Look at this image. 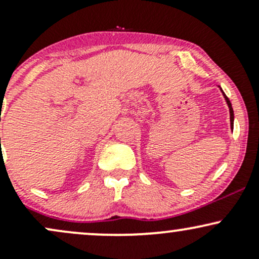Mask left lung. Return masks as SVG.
<instances>
[{"label": "left lung", "mask_w": 259, "mask_h": 259, "mask_svg": "<svg viewBox=\"0 0 259 259\" xmlns=\"http://www.w3.org/2000/svg\"><path fill=\"white\" fill-rule=\"evenodd\" d=\"M222 91H223V90H222ZM223 95H224L225 100H227V103H228V106H229V111H230V126H231V129H234V111H233V107H231L230 101H229L228 97L225 96L224 92H223Z\"/></svg>", "instance_id": "obj_1"}]
</instances>
